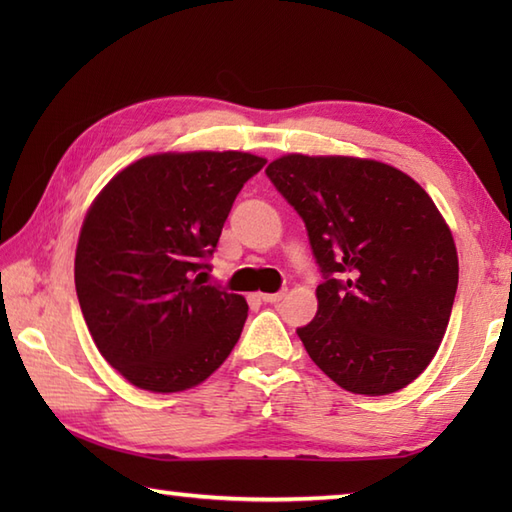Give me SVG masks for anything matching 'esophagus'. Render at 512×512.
I'll return each instance as SVG.
<instances>
[{"label": "esophagus", "instance_id": "esophagus-1", "mask_svg": "<svg viewBox=\"0 0 512 512\" xmlns=\"http://www.w3.org/2000/svg\"><path fill=\"white\" fill-rule=\"evenodd\" d=\"M286 297V290H279V292H264L262 295V299L266 301V303H277V301H281Z\"/></svg>", "mask_w": 512, "mask_h": 512}]
</instances>
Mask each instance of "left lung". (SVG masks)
Returning a JSON list of instances; mask_svg holds the SVG:
<instances>
[{
  "label": "left lung",
  "instance_id": "obj_1",
  "mask_svg": "<svg viewBox=\"0 0 512 512\" xmlns=\"http://www.w3.org/2000/svg\"><path fill=\"white\" fill-rule=\"evenodd\" d=\"M266 176L310 237L323 284L297 330L336 385L385 396L416 380L447 332L458 250L429 193L385 162L288 154Z\"/></svg>",
  "mask_w": 512,
  "mask_h": 512
}]
</instances>
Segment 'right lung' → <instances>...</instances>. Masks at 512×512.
<instances>
[{
    "label": "right lung",
    "mask_w": 512,
    "mask_h": 512,
    "mask_svg": "<svg viewBox=\"0 0 512 512\" xmlns=\"http://www.w3.org/2000/svg\"><path fill=\"white\" fill-rule=\"evenodd\" d=\"M264 165L242 151L154 154L96 195L76 244V297L99 352L132 385L191 389L231 354L248 303L202 277L237 193Z\"/></svg>",
    "instance_id": "obj_1"
}]
</instances>
